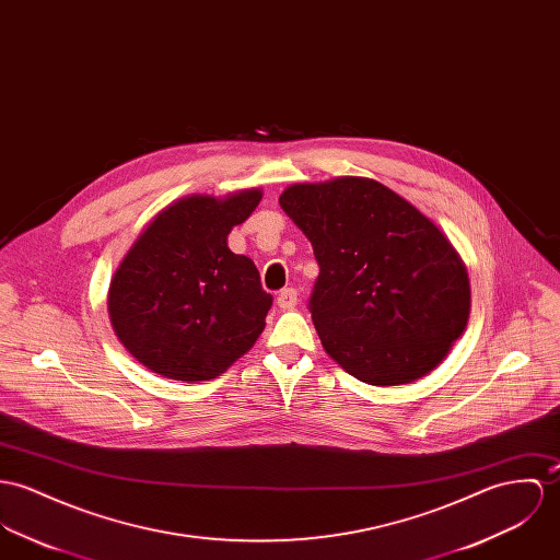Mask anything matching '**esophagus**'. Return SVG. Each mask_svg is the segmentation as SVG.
<instances>
[{
  "instance_id": "obj_1",
  "label": "esophagus",
  "mask_w": 560,
  "mask_h": 560,
  "mask_svg": "<svg viewBox=\"0 0 560 560\" xmlns=\"http://www.w3.org/2000/svg\"><path fill=\"white\" fill-rule=\"evenodd\" d=\"M298 300H300V293H298V289H293V287H289V289H282L280 293H278V305L282 307V310H293L295 305H298Z\"/></svg>"
}]
</instances>
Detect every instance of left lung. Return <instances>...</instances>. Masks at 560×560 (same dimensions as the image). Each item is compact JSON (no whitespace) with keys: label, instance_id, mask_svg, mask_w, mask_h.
<instances>
[{"label":"left lung","instance_id":"obj_1","mask_svg":"<svg viewBox=\"0 0 560 560\" xmlns=\"http://www.w3.org/2000/svg\"><path fill=\"white\" fill-rule=\"evenodd\" d=\"M280 205L318 262L307 307L325 351L368 385H405L436 368L470 310L450 240L374 179L295 184Z\"/></svg>","mask_w":560,"mask_h":560}]
</instances>
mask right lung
Wrapping results in <instances>:
<instances>
[{
  "instance_id": "right-lung-1",
  "label": "right lung",
  "mask_w": 560,
  "mask_h": 560,
  "mask_svg": "<svg viewBox=\"0 0 560 560\" xmlns=\"http://www.w3.org/2000/svg\"><path fill=\"white\" fill-rule=\"evenodd\" d=\"M258 201L260 190L224 201L182 199L155 215L115 271L113 329L155 374L215 378L260 336L273 298L262 291L253 258L226 246Z\"/></svg>"
}]
</instances>
